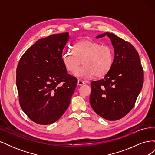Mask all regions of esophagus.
Segmentation results:
<instances>
[{
    "mask_svg": "<svg viewBox=\"0 0 155 155\" xmlns=\"http://www.w3.org/2000/svg\"><path fill=\"white\" fill-rule=\"evenodd\" d=\"M84 84H85V82L83 81L82 80H80V79H78V85L79 86L83 85Z\"/></svg>",
    "mask_w": 155,
    "mask_h": 155,
    "instance_id": "obj_1",
    "label": "esophagus"
}]
</instances>
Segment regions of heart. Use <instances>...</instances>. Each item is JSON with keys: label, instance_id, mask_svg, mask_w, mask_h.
Here are the masks:
<instances>
[{"label": "heart", "instance_id": "1", "mask_svg": "<svg viewBox=\"0 0 155 155\" xmlns=\"http://www.w3.org/2000/svg\"><path fill=\"white\" fill-rule=\"evenodd\" d=\"M74 51L76 56L69 50L65 51L62 60L67 71H76L74 75L77 78H102L109 73L113 65L114 51L109 46L85 40L74 45ZM81 60L84 66L76 71Z\"/></svg>", "mask_w": 155, "mask_h": 155}]
</instances>
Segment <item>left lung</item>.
<instances>
[{"mask_svg":"<svg viewBox=\"0 0 155 155\" xmlns=\"http://www.w3.org/2000/svg\"><path fill=\"white\" fill-rule=\"evenodd\" d=\"M114 47L113 65L104 79L91 82L90 103L93 110L107 120L122 118L133 109L143 83V71L138 51L129 42L109 32Z\"/></svg>","mask_w":155,"mask_h":155,"instance_id":"left-lung-1","label":"left lung"}]
</instances>
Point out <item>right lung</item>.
<instances>
[{
	"label": "right lung",
	"instance_id": "right-lung-1",
	"mask_svg": "<svg viewBox=\"0 0 155 155\" xmlns=\"http://www.w3.org/2000/svg\"><path fill=\"white\" fill-rule=\"evenodd\" d=\"M68 33L39 39L22 55L17 68L16 84L21 109L34 122L49 125L66 111L77 79L67 71L62 53Z\"/></svg>",
	"mask_w": 155,
	"mask_h": 155
}]
</instances>
